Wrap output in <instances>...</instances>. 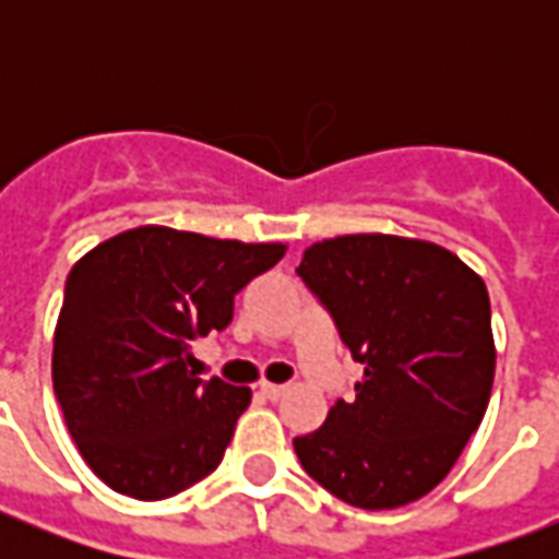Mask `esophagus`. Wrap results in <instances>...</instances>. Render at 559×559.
Wrapping results in <instances>:
<instances>
[{
    "label": "esophagus",
    "mask_w": 559,
    "mask_h": 559,
    "mask_svg": "<svg viewBox=\"0 0 559 559\" xmlns=\"http://www.w3.org/2000/svg\"><path fill=\"white\" fill-rule=\"evenodd\" d=\"M260 392H263L269 401H278L281 395L287 392V386H281V383H260Z\"/></svg>",
    "instance_id": "34e87169"
}]
</instances>
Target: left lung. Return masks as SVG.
Wrapping results in <instances>:
<instances>
[{"mask_svg": "<svg viewBox=\"0 0 559 559\" xmlns=\"http://www.w3.org/2000/svg\"><path fill=\"white\" fill-rule=\"evenodd\" d=\"M296 275L365 368L356 395L293 440L299 464L359 509L419 500L488 411L497 353L485 281L440 245L383 233L311 245Z\"/></svg>", "mask_w": 559, "mask_h": 559, "instance_id": "8db88e82", "label": "left lung"}]
</instances>
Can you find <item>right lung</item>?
<instances>
[{
    "label": "right lung",
    "instance_id": "add662e5",
    "mask_svg": "<svg viewBox=\"0 0 559 559\" xmlns=\"http://www.w3.org/2000/svg\"><path fill=\"white\" fill-rule=\"evenodd\" d=\"M287 245L170 227L119 233L71 269L53 392L71 440L114 491L164 500L218 467L251 389L200 380L191 344L224 332L236 293Z\"/></svg>",
    "mask_w": 559,
    "mask_h": 559
}]
</instances>
